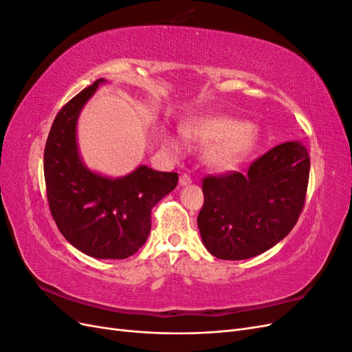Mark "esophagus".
Returning a JSON list of instances; mask_svg holds the SVG:
<instances>
[{
    "label": "esophagus",
    "mask_w": 352,
    "mask_h": 352,
    "mask_svg": "<svg viewBox=\"0 0 352 352\" xmlns=\"http://www.w3.org/2000/svg\"><path fill=\"white\" fill-rule=\"evenodd\" d=\"M190 184H192V179H190V176L189 175H182V176H180L179 177V185L180 186H188V185H190Z\"/></svg>",
    "instance_id": "esophagus-1"
}]
</instances>
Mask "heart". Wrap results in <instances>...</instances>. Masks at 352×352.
I'll list each match as a JSON object with an SVG mask.
<instances>
[{
	"mask_svg": "<svg viewBox=\"0 0 352 352\" xmlns=\"http://www.w3.org/2000/svg\"><path fill=\"white\" fill-rule=\"evenodd\" d=\"M185 133L192 140L207 144L204 160L208 167L217 172L236 168L247 158L258 140L257 127L243 123L229 116H202L185 126ZM166 144L175 154H180L186 146L184 133H167Z\"/></svg>",
	"mask_w": 352,
	"mask_h": 352,
	"instance_id": "b5f03b06",
	"label": "heart"
}]
</instances>
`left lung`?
<instances>
[{
  "label": "left lung",
  "instance_id": "obj_1",
  "mask_svg": "<svg viewBox=\"0 0 352 352\" xmlns=\"http://www.w3.org/2000/svg\"><path fill=\"white\" fill-rule=\"evenodd\" d=\"M310 157L301 141L276 145L248 173L202 180L198 229L220 260H247L270 250L292 230L304 207Z\"/></svg>",
  "mask_w": 352,
  "mask_h": 352
}]
</instances>
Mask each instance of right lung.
<instances>
[{
  "label": "right lung",
  "instance_id": "right-lung-1",
  "mask_svg": "<svg viewBox=\"0 0 352 352\" xmlns=\"http://www.w3.org/2000/svg\"><path fill=\"white\" fill-rule=\"evenodd\" d=\"M95 80L60 110L45 145L44 175L52 219L74 248L94 258L123 260L145 243L151 210L177 185V173L138 166L122 177L88 168L78 146L85 104L105 83Z\"/></svg>",
  "mask_w": 352,
  "mask_h": 352
}]
</instances>
